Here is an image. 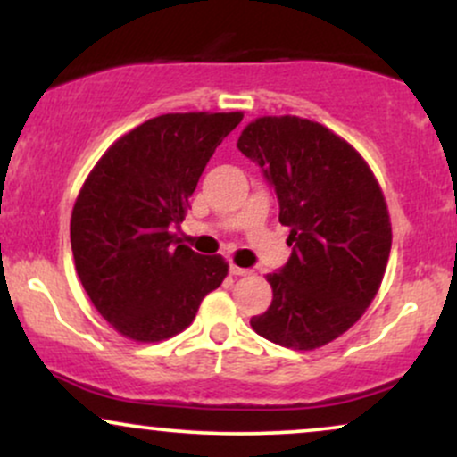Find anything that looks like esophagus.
I'll return each instance as SVG.
<instances>
[{
  "mask_svg": "<svg viewBox=\"0 0 457 457\" xmlns=\"http://www.w3.org/2000/svg\"><path fill=\"white\" fill-rule=\"evenodd\" d=\"M229 272H232L234 277H245V275H249V269H240V266H236V264H229Z\"/></svg>",
  "mask_w": 457,
  "mask_h": 457,
  "instance_id": "obj_1",
  "label": "esophagus"
}]
</instances>
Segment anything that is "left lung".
Returning <instances> with one entry per match:
<instances>
[{
  "label": "left lung",
  "mask_w": 457,
  "mask_h": 457,
  "mask_svg": "<svg viewBox=\"0 0 457 457\" xmlns=\"http://www.w3.org/2000/svg\"><path fill=\"white\" fill-rule=\"evenodd\" d=\"M236 145L264 170L295 246L287 264L266 277L272 303L251 328L283 348H322L380 290L393 238L382 188L348 141L298 115L255 118Z\"/></svg>",
  "instance_id": "obj_1"
}]
</instances>
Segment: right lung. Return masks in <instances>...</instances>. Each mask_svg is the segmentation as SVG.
I'll return each instance as SVG.
<instances>
[{"label": "right lung", "instance_id": "obj_1", "mask_svg": "<svg viewBox=\"0 0 457 457\" xmlns=\"http://www.w3.org/2000/svg\"><path fill=\"white\" fill-rule=\"evenodd\" d=\"M243 112L165 113L109 145L71 217L83 290L122 337L154 344L182 333L228 277L221 255L176 245L204 167Z\"/></svg>", "mask_w": 457, "mask_h": 457}]
</instances>
